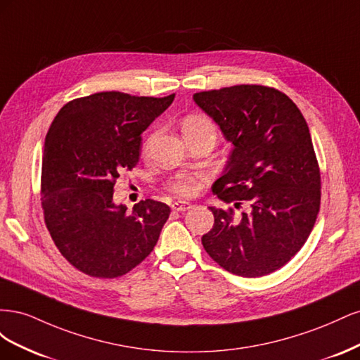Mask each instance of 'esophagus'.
I'll return each mask as SVG.
<instances>
[{"label": "esophagus", "instance_id": "obj_1", "mask_svg": "<svg viewBox=\"0 0 360 360\" xmlns=\"http://www.w3.org/2000/svg\"><path fill=\"white\" fill-rule=\"evenodd\" d=\"M171 209L176 212H188L192 209V204L188 201H176V202H172Z\"/></svg>", "mask_w": 360, "mask_h": 360}]
</instances>
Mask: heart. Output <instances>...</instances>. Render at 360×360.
Wrapping results in <instances>:
<instances>
[{
	"instance_id": "1",
	"label": "heart",
	"mask_w": 360,
	"mask_h": 360,
	"mask_svg": "<svg viewBox=\"0 0 360 360\" xmlns=\"http://www.w3.org/2000/svg\"><path fill=\"white\" fill-rule=\"evenodd\" d=\"M209 132L216 136V127L209 118L201 115H191L183 122V132ZM205 181V174L202 172H183L169 181V189L181 197H192L198 192L201 184Z\"/></svg>"
}]
</instances>
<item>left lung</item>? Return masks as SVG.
I'll use <instances>...</instances> for the list:
<instances>
[{
    "label": "left lung",
    "mask_w": 360,
    "mask_h": 360,
    "mask_svg": "<svg viewBox=\"0 0 360 360\" xmlns=\"http://www.w3.org/2000/svg\"><path fill=\"white\" fill-rule=\"evenodd\" d=\"M234 146L213 193L248 212L214 209L201 242L234 275L271 274L296 255L320 212L321 180L309 127L287 94L264 85H234L193 94Z\"/></svg>",
    "instance_id": "obj_1"
}]
</instances>
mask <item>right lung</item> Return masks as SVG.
<instances>
[{
	"instance_id": "1",
	"label": "right lung",
	"mask_w": 360,
	"mask_h": 360,
	"mask_svg": "<svg viewBox=\"0 0 360 360\" xmlns=\"http://www.w3.org/2000/svg\"><path fill=\"white\" fill-rule=\"evenodd\" d=\"M167 97L103 91L64 105L49 127L41 160V209L61 255L82 274L112 279L144 261L169 207L114 202L120 174L139 160L141 134L172 103Z\"/></svg>"
}]
</instances>
